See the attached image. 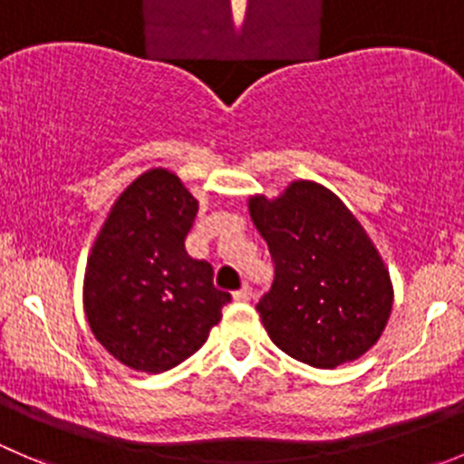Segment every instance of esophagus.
<instances>
[{
    "instance_id": "esophagus-1",
    "label": "esophagus",
    "mask_w": 464,
    "mask_h": 464,
    "mask_svg": "<svg viewBox=\"0 0 464 464\" xmlns=\"http://www.w3.org/2000/svg\"><path fill=\"white\" fill-rule=\"evenodd\" d=\"M232 295H235L237 303H248L250 298H253V289H250L248 285H244L239 291H235V294H232Z\"/></svg>"
}]
</instances>
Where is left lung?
<instances>
[{
  "label": "left lung",
  "instance_id": "8db88e82",
  "mask_svg": "<svg viewBox=\"0 0 464 464\" xmlns=\"http://www.w3.org/2000/svg\"><path fill=\"white\" fill-rule=\"evenodd\" d=\"M248 209L276 264L257 303L273 343L316 369L364 355L390 321L394 289L360 220L310 179H295L273 200L253 196Z\"/></svg>",
  "mask_w": 464,
  "mask_h": 464
}]
</instances>
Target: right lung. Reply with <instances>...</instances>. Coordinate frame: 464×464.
<instances>
[{
  "label": "right lung",
  "instance_id": "add662e5",
  "mask_svg": "<svg viewBox=\"0 0 464 464\" xmlns=\"http://www.w3.org/2000/svg\"><path fill=\"white\" fill-rule=\"evenodd\" d=\"M198 200L166 169H150L118 196L83 276L92 334L134 372L161 373L191 357L232 301L214 268L184 248Z\"/></svg>",
  "mask_w": 464,
  "mask_h": 464
}]
</instances>
